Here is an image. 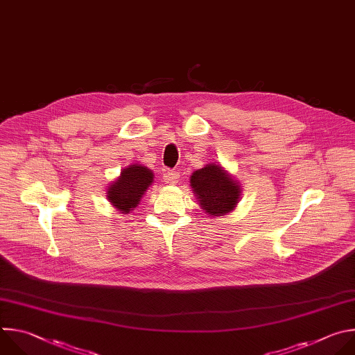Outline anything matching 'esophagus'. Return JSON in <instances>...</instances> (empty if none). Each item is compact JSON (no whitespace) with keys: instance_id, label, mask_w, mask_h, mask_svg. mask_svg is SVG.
Listing matches in <instances>:
<instances>
[{"instance_id":"obj_1","label":"esophagus","mask_w":355,"mask_h":355,"mask_svg":"<svg viewBox=\"0 0 355 355\" xmlns=\"http://www.w3.org/2000/svg\"><path fill=\"white\" fill-rule=\"evenodd\" d=\"M179 178H180V175H179V172H176V171H166V172L164 173V180H165L166 183H169V184L178 183V182H179Z\"/></svg>"}]
</instances>
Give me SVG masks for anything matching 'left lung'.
<instances>
[{
	"instance_id": "1",
	"label": "left lung",
	"mask_w": 355,
	"mask_h": 355,
	"mask_svg": "<svg viewBox=\"0 0 355 355\" xmlns=\"http://www.w3.org/2000/svg\"><path fill=\"white\" fill-rule=\"evenodd\" d=\"M190 183L201 208L208 216L223 217L239 201V184L218 165L209 164L196 171Z\"/></svg>"
}]
</instances>
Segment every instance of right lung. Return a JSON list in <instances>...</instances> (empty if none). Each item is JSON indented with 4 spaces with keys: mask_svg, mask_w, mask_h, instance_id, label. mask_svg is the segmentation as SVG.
<instances>
[{
    "mask_svg": "<svg viewBox=\"0 0 355 355\" xmlns=\"http://www.w3.org/2000/svg\"><path fill=\"white\" fill-rule=\"evenodd\" d=\"M153 172L141 165H131L121 172V176L107 189L109 201L123 212L137 207L144 191L153 183Z\"/></svg>",
    "mask_w": 355,
    "mask_h": 355,
    "instance_id": "right-lung-1",
    "label": "right lung"
}]
</instances>
